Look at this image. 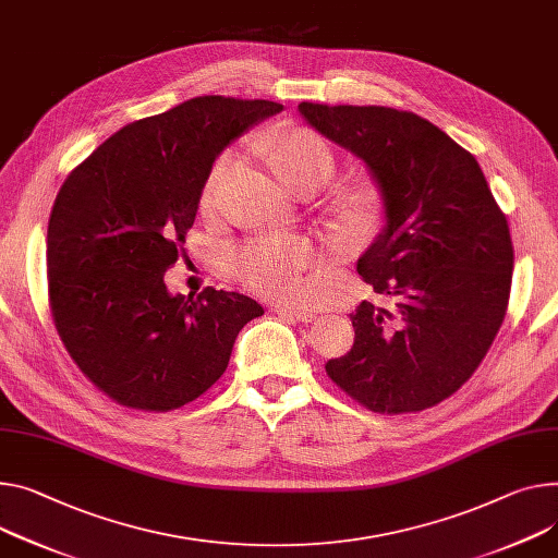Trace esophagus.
<instances>
[{
  "label": "esophagus",
  "instance_id": "34e87169",
  "mask_svg": "<svg viewBox=\"0 0 558 558\" xmlns=\"http://www.w3.org/2000/svg\"><path fill=\"white\" fill-rule=\"evenodd\" d=\"M277 315L292 319V322H313L317 319V315L313 311H304V308H292V306H277Z\"/></svg>",
  "mask_w": 558,
  "mask_h": 558
}]
</instances>
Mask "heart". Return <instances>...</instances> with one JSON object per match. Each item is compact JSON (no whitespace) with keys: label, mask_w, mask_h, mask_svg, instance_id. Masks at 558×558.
<instances>
[{"label":"heart","mask_w":558,"mask_h":558,"mask_svg":"<svg viewBox=\"0 0 558 558\" xmlns=\"http://www.w3.org/2000/svg\"><path fill=\"white\" fill-rule=\"evenodd\" d=\"M268 158L277 177L292 190H319L335 171V154L328 143L308 130H288L268 145ZM234 165L226 154L207 171L201 205L217 209ZM379 209V196L371 183L357 181L337 187L328 201L330 226L347 239L364 236ZM317 250L308 239L290 234L254 236L232 247L230 262L241 283L250 290L294 302L306 288V270L315 264Z\"/></svg>","instance_id":"obj_1"}]
</instances>
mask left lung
<instances>
[{
  "label": "left lung",
  "instance_id": "1",
  "mask_svg": "<svg viewBox=\"0 0 558 558\" xmlns=\"http://www.w3.org/2000/svg\"><path fill=\"white\" fill-rule=\"evenodd\" d=\"M299 113L366 162L387 219L357 272L393 306L362 302L353 349L326 373L375 413L434 407L474 375L505 319L513 270L505 214L478 160L411 111L302 102Z\"/></svg>",
  "mask_w": 558,
  "mask_h": 558
}]
</instances>
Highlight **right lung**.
<instances>
[{"mask_svg":"<svg viewBox=\"0 0 558 558\" xmlns=\"http://www.w3.org/2000/svg\"><path fill=\"white\" fill-rule=\"evenodd\" d=\"M270 100L192 98L130 122L60 187L47 234L51 315L64 349L122 407L171 411L217 381L239 330L262 317L254 299L214 290L169 294L201 190L217 156Z\"/></svg>","mask_w":558,"mask_h":558,"instance_id":"1","label":"right lung"}]
</instances>
